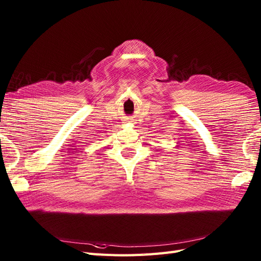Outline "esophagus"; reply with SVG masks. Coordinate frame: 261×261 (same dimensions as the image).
<instances>
[{
  "label": "esophagus",
  "mask_w": 261,
  "mask_h": 261,
  "mask_svg": "<svg viewBox=\"0 0 261 261\" xmlns=\"http://www.w3.org/2000/svg\"><path fill=\"white\" fill-rule=\"evenodd\" d=\"M126 121H128V122H132V121H129V120H126Z\"/></svg>",
  "instance_id": "obj_1"
}]
</instances>
